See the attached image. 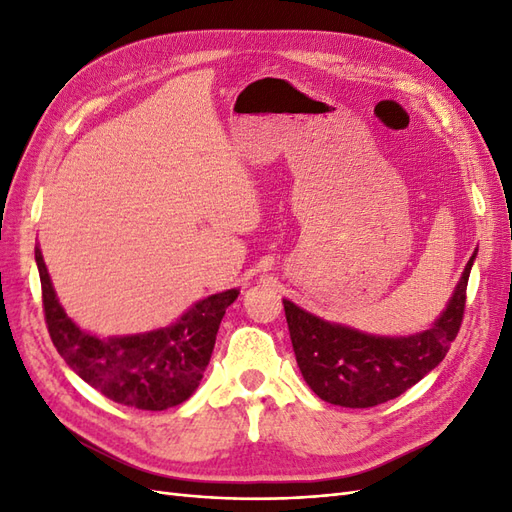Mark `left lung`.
<instances>
[{"label":"left lung","mask_w":512,"mask_h":512,"mask_svg":"<svg viewBox=\"0 0 512 512\" xmlns=\"http://www.w3.org/2000/svg\"><path fill=\"white\" fill-rule=\"evenodd\" d=\"M474 258L476 252L433 327L408 337L367 335L307 314L284 299L294 356L309 389L344 408H371L406 393L440 365L455 342Z\"/></svg>","instance_id":"left-lung-1"}]
</instances>
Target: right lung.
Returning <instances> with one entry per match:
<instances>
[{"label":"right lung","instance_id":"1","mask_svg":"<svg viewBox=\"0 0 512 512\" xmlns=\"http://www.w3.org/2000/svg\"><path fill=\"white\" fill-rule=\"evenodd\" d=\"M36 265L44 320L61 359L104 397L151 412L179 406L198 389L220 322L239 294L237 288L211 294L158 331L102 339L81 331L59 305L40 247Z\"/></svg>","mask_w":512,"mask_h":512}]
</instances>
